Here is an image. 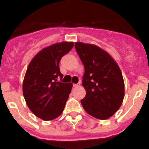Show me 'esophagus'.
Instances as JSON below:
<instances>
[{"label": "esophagus", "mask_w": 149, "mask_h": 149, "mask_svg": "<svg viewBox=\"0 0 149 149\" xmlns=\"http://www.w3.org/2000/svg\"><path fill=\"white\" fill-rule=\"evenodd\" d=\"M80 83H77V84H73V87H75V88H76V87H78V86H80Z\"/></svg>", "instance_id": "1"}]
</instances>
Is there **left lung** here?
Here are the masks:
<instances>
[{"label":"left lung","instance_id":"left-lung-1","mask_svg":"<svg viewBox=\"0 0 149 149\" xmlns=\"http://www.w3.org/2000/svg\"><path fill=\"white\" fill-rule=\"evenodd\" d=\"M75 48L85 68L82 85L86 95L82 106L90 116L106 120L120 107L125 85L118 65L108 52L98 46L77 42Z\"/></svg>","mask_w":149,"mask_h":149}]
</instances>
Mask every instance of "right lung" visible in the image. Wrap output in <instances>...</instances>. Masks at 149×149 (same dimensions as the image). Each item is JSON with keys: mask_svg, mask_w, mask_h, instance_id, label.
Instances as JSON below:
<instances>
[{"mask_svg": "<svg viewBox=\"0 0 149 149\" xmlns=\"http://www.w3.org/2000/svg\"><path fill=\"white\" fill-rule=\"evenodd\" d=\"M73 47V42H61L43 48L27 68L23 82L24 97L34 115L44 120L61 115L71 92L72 83L58 80L63 78L59 61Z\"/></svg>", "mask_w": 149, "mask_h": 149, "instance_id": "add662e5", "label": "right lung"}]
</instances>
